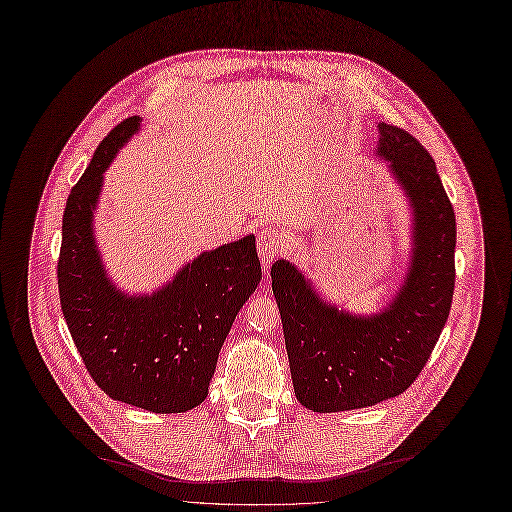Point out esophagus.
<instances>
[{
  "instance_id": "esophagus-1",
  "label": "esophagus",
  "mask_w": 512,
  "mask_h": 512,
  "mask_svg": "<svg viewBox=\"0 0 512 512\" xmlns=\"http://www.w3.org/2000/svg\"><path fill=\"white\" fill-rule=\"evenodd\" d=\"M284 241H286V239H284V235H282V230H277V228H271V226H269V228L258 232L256 245H258V254H260V258H262V265H265V267L271 265V262L275 260V256L280 254Z\"/></svg>"
}]
</instances>
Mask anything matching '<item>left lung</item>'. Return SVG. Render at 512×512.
<instances>
[{
	"label": "left lung",
	"instance_id": "left-lung-1",
	"mask_svg": "<svg viewBox=\"0 0 512 512\" xmlns=\"http://www.w3.org/2000/svg\"><path fill=\"white\" fill-rule=\"evenodd\" d=\"M376 156L406 196L410 256L374 314L324 299L292 260L271 267L294 395L312 412H346L397 397L421 374L444 329L455 288V213L436 162L414 136L378 123Z\"/></svg>",
	"mask_w": 512,
	"mask_h": 512
}]
</instances>
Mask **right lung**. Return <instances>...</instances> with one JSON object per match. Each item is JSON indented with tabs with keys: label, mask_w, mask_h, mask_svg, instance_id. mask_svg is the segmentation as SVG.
I'll list each match as a JSON object with an SVG mask.
<instances>
[{
	"label": "right lung",
	"mask_w": 512,
	"mask_h": 512,
	"mask_svg": "<svg viewBox=\"0 0 512 512\" xmlns=\"http://www.w3.org/2000/svg\"><path fill=\"white\" fill-rule=\"evenodd\" d=\"M141 121L130 117L104 138L68 196L59 301L87 371L108 397L177 414L205 401L224 339L262 271L256 237L245 235L200 252L153 292L115 284L98 247L96 209L104 173Z\"/></svg>",
	"instance_id": "1"
}]
</instances>
